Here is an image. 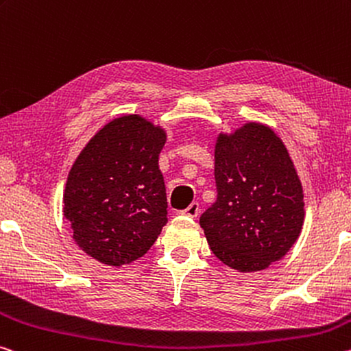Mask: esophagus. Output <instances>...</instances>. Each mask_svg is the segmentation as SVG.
I'll return each mask as SVG.
<instances>
[{
    "mask_svg": "<svg viewBox=\"0 0 351 351\" xmlns=\"http://www.w3.org/2000/svg\"><path fill=\"white\" fill-rule=\"evenodd\" d=\"M181 214L186 217H191V219H195V217L199 214V204L198 203L189 204L184 210H181Z\"/></svg>",
    "mask_w": 351,
    "mask_h": 351,
    "instance_id": "1",
    "label": "esophagus"
}]
</instances>
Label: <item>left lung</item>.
Masks as SVG:
<instances>
[{"mask_svg":"<svg viewBox=\"0 0 351 351\" xmlns=\"http://www.w3.org/2000/svg\"><path fill=\"white\" fill-rule=\"evenodd\" d=\"M215 203L199 217L213 253L237 271H259L286 256L304 221L303 186L285 142L247 121L214 143Z\"/></svg>","mask_w":351,"mask_h":351,"instance_id":"obj_1","label":"left lung"}]
</instances>
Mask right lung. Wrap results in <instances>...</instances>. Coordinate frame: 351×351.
I'll use <instances>...</instances> for the list:
<instances>
[{
    "instance_id": "add662e5",
    "label": "right lung",
    "mask_w": 351,
    "mask_h": 351,
    "mask_svg": "<svg viewBox=\"0 0 351 351\" xmlns=\"http://www.w3.org/2000/svg\"><path fill=\"white\" fill-rule=\"evenodd\" d=\"M167 131L141 114L106 123L69 171L62 213L87 256L121 267L142 258L167 223L159 153Z\"/></svg>"
}]
</instances>
